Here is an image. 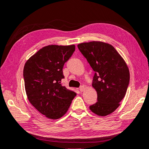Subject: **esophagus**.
Masks as SVG:
<instances>
[{
	"label": "esophagus",
	"instance_id": "1",
	"mask_svg": "<svg viewBox=\"0 0 149 149\" xmlns=\"http://www.w3.org/2000/svg\"><path fill=\"white\" fill-rule=\"evenodd\" d=\"M85 89H86V88H85V86H82L80 87V88H79L80 92H84V91H85Z\"/></svg>",
	"mask_w": 149,
	"mask_h": 149
}]
</instances>
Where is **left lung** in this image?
Instances as JSON below:
<instances>
[{
	"mask_svg": "<svg viewBox=\"0 0 149 149\" xmlns=\"http://www.w3.org/2000/svg\"><path fill=\"white\" fill-rule=\"evenodd\" d=\"M78 48L95 72L92 86L97 102L90 109L99 116H106L120 106L130 82L127 65L109 43L99 41L82 43Z\"/></svg>",
	"mask_w": 149,
	"mask_h": 149,
	"instance_id": "left-lung-1",
	"label": "left lung"
}]
</instances>
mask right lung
I'll return each instance as SVG.
<instances>
[{
	"label": "right lung",
	"instance_id": "right-lung-1",
	"mask_svg": "<svg viewBox=\"0 0 149 149\" xmlns=\"http://www.w3.org/2000/svg\"><path fill=\"white\" fill-rule=\"evenodd\" d=\"M74 51V45L45 46L24 65V85L28 100L49 119H57L64 116L77 95L61 84L65 78L63 66Z\"/></svg>",
	"mask_w": 149,
	"mask_h": 149
}]
</instances>
